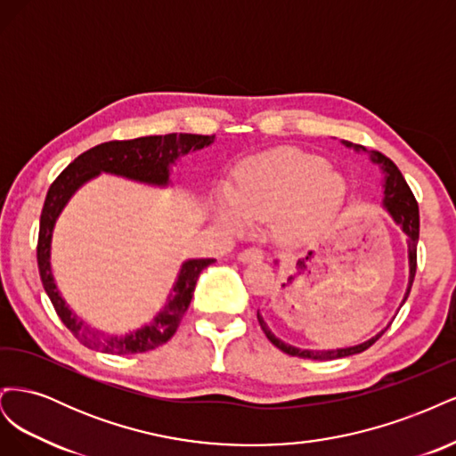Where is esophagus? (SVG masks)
Returning a JSON list of instances; mask_svg holds the SVG:
<instances>
[{
	"label": "esophagus",
	"mask_w": 456,
	"mask_h": 456,
	"mask_svg": "<svg viewBox=\"0 0 456 456\" xmlns=\"http://www.w3.org/2000/svg\"><path fill=\"white\" fill-rule=\"evenodd\" d=\"M265 258V253H262L260 249H256V247H249V249H245L238 255V260L243 262V265H247V262H255V260H262Z\"/></svg>",
	"instance_id": "34e87169"
}]
</instances>
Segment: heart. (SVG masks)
Listing matches in <instances>:
<instances>
[{"instance_id": "1", "label": "heart", "mask_w": 456, "mask_h": 456, "mask_svg": "<svg viewBox=\"0 0 456 456\" xmlns=\"http://www.w3.org/2000/svg\"><path fill=\"white\" fill-rule=\"evenodd\" d=\"M348 191L344 175L323 158L297 148H275L243 159L236 186L216 190V218L240 232L251 218H270L285 241H306L335 218Z\"/></svg>"}]
</instances>
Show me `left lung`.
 Here are the masks:
<instances>
[{
	"label": "left lung",
	"instance_id": "8db88e82",
	"mask_svg": "<svg viewBox=\"0 0 456 456\" xmlns=\"http://www.w3.org/2000/svg\"><path fill=\"white\" fill-rule=\"evenodd\" d=\"M346 148H352L357 154H367L370 163L379 165V169L382 173L380 178V190H382V209L390 215V218L394 223L399 226L405 236H407V260H409V281H407V289H405V295L402 298V308L405 305V300L411 293V285L412 280H415V272H417V243H419V205L415 196H412L411 188L407 186L405 178L402 175V171L397 169V165L390 159L386 158L384 154L377 150H367L365 146L360 144H354L348 141H340ZM275 265H280V260L275 258L273 260ZM397 308V312H399ZM258 317V323L265 330V335L268 337V340L273 344L275 348H280L281 352L289 354V355H297V357H305V360H317V362H329V360H338V357H348L354 354H362L363 350H367L369 346L375 344L386 329L390 327V323L386 325L382 330H379L377 335H372L370 338L360 342V344H354V346H344V348H333V350H310V348H297L293 344H287L281 338L275 337L268 323L265 322V317H262L260 312H256Z\"/></svg>",
	"mask_w": 456,
	"mask_h": 456
}]
</instances>
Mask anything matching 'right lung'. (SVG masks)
<instances>
[{
	"label": "right lung",
	"mask_w": 456,
	"mask_h": 456,
	"mask_svg": "<svg viewBox=\"0 0 456 456\" xmlns=\"http://www.w3.org/2000/svg\"><path fill=\"white\" fill-rule=\"evenodd\" d=\"M215 142V134H190V133H169L158 136H141L133 141H112L94 146L84 154L77 156L68 167L57 176L47 191L44 211L39 218V240H37V266L41 283L47 297L51 298L54 310H57L62 323L70 329V333L84 344V346L112 355L142 354L154 350L167 342L181 323L184 312L190 306L191 295L198 283L200 273L211 266L215 258H186L175 278L171 291L165 298V305L154 315L150 323L139 329L127 330V333L112 335L106 330L89 325L66 305L57 281H54L51 251H53V233L57 220L61 218L64 207L70 203L76 191L91 183L93 178L102 173L127 178V181L171 188L173 167L190 151H198Z\"/></svg>",
	"instance_id": "obj_1"
}]
</instances>
